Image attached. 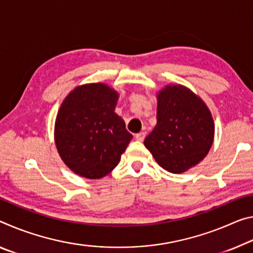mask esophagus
Segmentation results:
<instances>
[{
  "label": "esophagus",
  "mask_w": 253,
  "mask_h": 253,
  "mask_svg": "<svg viewBox=\"0 0 253 253\" xmlns=\"http://www.w3.org/2000/svg\"><path fill=\"white\" fill-rule=\"evenodd\" d=\"M145 135H146L145 131H141V133H137L135 135V138L137 139L138 142H143L144 138H145Z\"/></svg>",
  "instance_id": "34e87169"
}]
</instances>
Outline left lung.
<instances>
[{
    "mask_svg": "<svg viewBox=\"0 0 253 253\" xmlns=\"http://www.w3.org/2000/svg\"><path fill=\"white\" fill-rule=\"evenodd\" d=\"M158 124L144 145L164 170L181 173L207 155L214 122L205 103L182 85H168L158 95Z\"/></svg>",
    "mask_w": 253,
    "mask_h": 253,
    "instance_id": "8db88e82",
    "label": "left lung"
}]
</instances>
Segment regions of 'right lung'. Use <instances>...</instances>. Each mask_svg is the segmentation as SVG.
I'll return each mask as SVG.
<instances>
[{
	"instance_id": "obj_1",
	"label": "right lung",
	"mask_w": 253,
	"mask_h": 253,
	"mask_svg": "<svg viewBox=\"0 0 253 253\" xmlns=\"http://www.w3.org/2000/svg\"><path fill=\"white\" fill-rule=\"evenodd\" d=\"M117 92L102 83L76 87L64 100L55 124V143L76 174L100 179L117 167L133 138L115 114Z\"/></svg>"
}]
</instances>
